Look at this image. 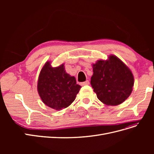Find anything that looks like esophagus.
<instances>
[{"mask_svg":"<svg viewBox=\"0 0 154 154\" xmlns=\"http://www.w3.org/2000/svg\"><path fill=\"white\" fill-rule=\"evenodd\" d=\"M81 85H89V81L86 80L84 82H82V83H81Z\"/></svg>","mask_w":154,"mask_h":154,"instance_id":"obj_1","label":"esophagus"}]
</instances>
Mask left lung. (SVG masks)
Returning a JSON list of instances; mask_svg holds the SVG:
<instances>
[{
    "mask_svg": "<svg viewBox=\"0 0 154 154\" xmlns=\"http://www.w3.org/2000/svg\"><path fill=\"white\" fill-rule=\"evenodd\" d=\"M91 84L97 97L106 105L116 106L127 100L134 83L130 69L114 55L92 65Z\"/></svg>",
    "mask_w": 154,
    "mask_h": 154,
    "instance_id": "left-lung-1",
    "label": "left lung"
}]
</instances>
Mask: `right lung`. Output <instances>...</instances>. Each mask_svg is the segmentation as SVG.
<instances>
[{"mask_svg": "<svg viewBox=\"0 0 154 154\" xmlns=\"http://www.w3.org/2000/svg\"><path fill=\"white\" fill-rule=\"evenodd\" d=\"M81 86L66 72L64 64L52 67L47 62L40 72L37 90L43 103L57 110L67 108L76 98Z\"/></svg>", "mask_w": 154, "mask_h": 154, "instance_id": "obj_1", "label": "right lung"}]
</instances>
